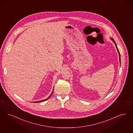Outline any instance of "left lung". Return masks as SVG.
I'll return each instance as SVG.
<instances>
[{
	"label": "left lung",
	"mask_w": 133,
	"mask_h": 133,
	"mask_svg": "<svg viewBox=\"0 0 133 133\" xmlns=\"http://www.w3.org/2000/svg\"><path fill=\"white\" fill-rule=\"evenodd\" d=\"M111 39L113 41V42H114V43L115 44V46H116V49H117V51H118V54H119V61H120V63H121V60H120V52H119V50H118V48H117V45H116V43H115V41H114V39L113 38H111Z\"/></svg>",
	"instance_id": "obj_1"
}]
</instances>
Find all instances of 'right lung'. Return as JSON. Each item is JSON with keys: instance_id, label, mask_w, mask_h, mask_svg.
<instances>
[{"instance_id": "obj_1", "label": "right lung", "mask_w": 133, "mask_h": 133, "mask_svg": "<svg viewBox=\"0 0 133 133\" xmlns=\"http://www.w3.org/2000/svg\"><path fill=\"white\" fill-rule=\"evenodd\" d=\"M53 91H54V89H53ZM53 91L52 92H51V94H50V95L49 96V97L48 98H46V99H45V100H41V101H37V102H34V103H39V102H44V101H46V100H47L48 99H49V98L50 97V96L52 95V92H53Z\"/></svg>"}]
</instances>
